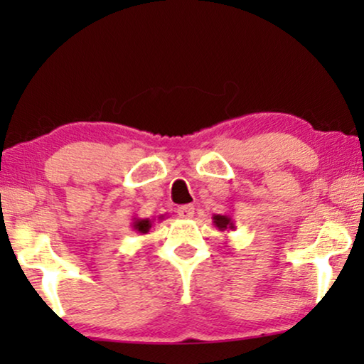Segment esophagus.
<instances>
[{
	"mask_svg": "<svg viewBox=\"0 0 364 364\" xmlns=\"http://www.w3.org/2000/svg\"><path fill=\"white\" fill-rule=\"evenodd\" d=\"M193 210H196V208H193V205H191V203H188V205H181L177 208V215L181 218H192Z\"/></svg>",
	"mask_w": 364,
	"mask_h": 364,
	"instance_id": "1",
	"label": "esophagus"
}]
</instances>
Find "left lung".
<instances>
[{"instance_id":"obj_1","label":"left lung","mask_w":364,"mask_h":364,"mask_svg":"<svg viewBox=\"0 0 364 364\" xmlns=\"http://www.w3.org/2000/svg\"><path fill=\"white\" fill-rule=\"evenodd\" d=\"M212 218H213V225H215L220 232L235 230V223H233V218L232 215H228V213H215Z\"/></svg>"}]
</instances>
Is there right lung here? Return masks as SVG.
<instances>
[{
	"instance_id": "1",
	"label": "right lung",
	"mask_w": 364,
	"mask_h": 364,
	"mask_svg": "<svg viewBox=\"0 0 364 364\" xmlns=\"http://www.w3.org/2000/svg\"><path fill=\"white\" fill-rule=\"evenodd\" d=\"M159 218H161V220H162V217H159ZM152 223H154V220H151V218H137V217H134L131 227L137 233H141V235H146V233L152 228Z\"/></svg>"
}]
</instances>
